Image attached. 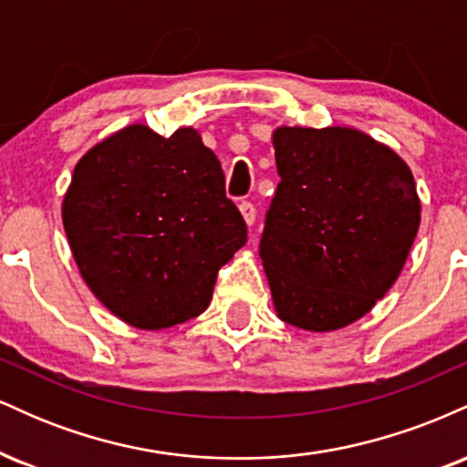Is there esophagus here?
Wrapping results in <instances>:
<instances>
[{"mask_svg":"<svg viewBox=\"0 0 467 467\" xmlns=\"http://www.w3.org/2000/svg\"><path fill=\"white\" fill-rule=\"evenodd\" d=\"M239 211H241V215H244L245 223H248V226H254V222H256L254 203H252V202H241L239 203Z\"/></svg>","mask_w":467,"mask_h":467,"instance_id":"esophagus-1","label":"esophagus"}]
</instances>
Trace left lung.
Returning a JSON list of instances; mask_svg holds the SVG:
<instances>
[{"label":"left lung","mask_w":467,"mask_h":467,"mask_svg":"<svg viewBox=\"0 0 467 467\" xmlns=\"http://www.w3.org/2000/svg\"><path fill=\"white\" fill-rule=\"evenodd\" d=\"M259 254L283 323L336 331L393 287L421 222L409 164L351 127H278Z\"/></svg>","instance_id":"left-lung-1"}]
</instances>
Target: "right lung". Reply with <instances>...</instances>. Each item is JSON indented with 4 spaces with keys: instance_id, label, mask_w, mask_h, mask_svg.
Here are the masks:
<instances>
[{
    "instance_id": "obj_1",
    "label": "right lung",
    "mask_w": 467,
    "mask_h": 467,
    "mask_svg": "<svg viewBox=\"0 0 467 467\" xmlns=\"http://www.w3.org/2000/svg\"><path fill=\"white\" fill-rule=\"evenodd\" d=\"M80 276L111 314L158 331L211 305L219 267L248 239L200 131L122 127L74 166L61 206Z\"/></svg>"
}]
</instances>
